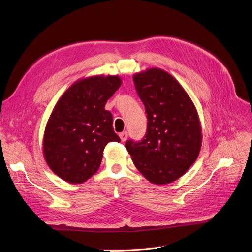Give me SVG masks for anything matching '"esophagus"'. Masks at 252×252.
I'll list each match as a JSON object with an SVG mask.
<instances>
[{"instance_id": "obj_1", "label": "esophagus", "mask_w": 252, "mask_h": 252, "mask_svg": "<svg viewBox=\"0 0 252 252\" xmlns=\"http://www.w3.org/2000/svg\"><path fill=\"white\" fill-rule=\"evenodd\" d=\"M119 135H120V139H121V141H122V142H125V141L127 140L128 133H127V131H123V132H121Z\"/></svg>"}]
</instances>
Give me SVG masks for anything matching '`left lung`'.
Wrapping results in <instances>:
<instances>
[{
    "label": "left lung",
    "instance_id": "obj_1",
    "mask_svg": "<svg viewBox=\"0 0 252 252\" xmlns=\"http://www.w3.org/2000/svg\"><path fill=\"white\" fill-rule=\"evenodd\" d=\"M147 114V131L141 142L125 147L134 166L152 184H168L181 178L199 157L202 128L196 108L171 74L148 68L133 75Z\"/></svg>",
    "mask_w": 252,
    "mask_h": 252
}]
</instances>
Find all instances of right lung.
<instances>
[{"label": "right lung", "mask_w": 252, "mask_h": 252, "mask_svg": "<svg viewBox=\"0 0 252 252\" xmlns=\"http://www.w3.org/2000/svg\"><path fill=\"white\" fill-rule=\"evenodd\" d=\"M118 75H94L74 82L53 108L45 128L43 154L62 180L81 184L97 171L113 131L112 114L105 105L120 88Z\"/></svg>", "instance_id": "right-lung-1"}]
</instances>
